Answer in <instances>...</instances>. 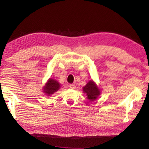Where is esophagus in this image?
<instances>
[{
	"instance_id": "esophagus-1",
	"label": "esophagus",
	"mask_w": 149,
	"mask_h": 149,
	"mask_svg": "<svg viewBox=\"0 0 149 149\" xmlns=\"http://www.w3.org/2000/svg\"><path fill=\"white\" fill-rule=\"evenodd\" d=\"M75 87H76V86H75V84H69V88L70 89H75Z\"/></svg>"
}]
</instances>
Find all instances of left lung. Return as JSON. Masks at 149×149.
I'll use <instances>...</instances> for the list:
<instances>
[{
	"label": "left lung",
	"mask_w": 149,
	"mask_h": 149,
	"mask_svg": "<svg viewBox=\"0 0 149 149\" xmlns=\"http://www.w3.org/2000/svg\"><path fill=\"white\" fill-rule=\"evenodd\" d=\"M83 91L86 93L87 98L90 101L96 100L101 93V89L98 86L96 83L92 80L88 81V83L83 88Z\"/></svg>",
	"instance_id": "obj_1"
}]
</instances>
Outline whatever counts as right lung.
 <instances>
[{
  "label": "right lung",
  "instance_id": "right-lung-1",
  "mask_svg": "<svg viewBox=\"0 0 149 149\" xmlns=\"http://www.w3.org/2000/svg\"><path fill=\"white\" fill-rule=\"evenodd\" d=\"M61 88V84L54 79H49L43 88V92L47 96H51Z\"/></svg>",
  "mask_w": 149,
  "mask_h": 149
}]
</instances>
